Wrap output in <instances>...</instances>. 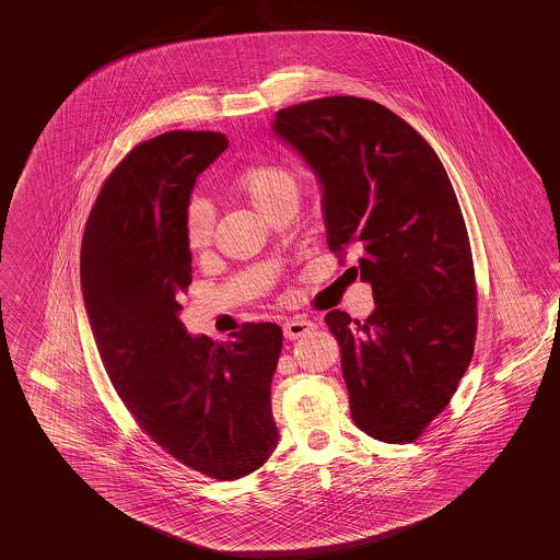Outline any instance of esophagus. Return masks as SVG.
I'll return each instance as SVG.
<instances>
[{"mask_svg":"<svg viewBox=\"0 0 560 560\" xmlns=\"http://www.w3.org/2000/svg\"><path fill=\"white\" fill-rule=\"evenodd\" d=\"M314 328H316V324L312 323L310 318H304V316H293L291 320L283 324V332H285V339L289 340L300 339L307 332H312Z\"/></svg>","mask_w":560,"mask_h":560,"instance_id":"obj_1","label":"esophagus"}]
</instances>
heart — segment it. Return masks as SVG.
<instances>
[{"mask_svg": "<svg viewBox=\"0 0 560 560\" xmlns=\"http://www.w3.org/2000/svg\"><path fill=\"white\" fill-rule=\"evenodd\" d=\"M236 188L255 205L256 209L267 218L279 205L298 199V178L291 170L277 164H256L248 166L237 176ZM185 242L188 250L195 255L205 253L215 232V211L207 199H190L183 218Z\"/></svg>", "mask_w": 560, "mask_h": 560, "instance_id": "obj_1", "label": "heart"}]
</instances>
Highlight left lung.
<instances>
[{"mask_svg": "<svg viewBox=\"0 0 560 560\" xmlns=\"http://www.w3.org/2000/svg\"><path fill=\"white\" fill-rule=\"evenodd\" d=\"M272 133L316 174L326 244L355 246L372 285L365 323L332 310L351 417L386 443L415 441L475 353V267L438 153L377 102L330 96L275 113Z\"/></svg>", "mask_w": 560, "mask_h": 560, "instance_id": "1", "label": "left lung"}]
</instances>
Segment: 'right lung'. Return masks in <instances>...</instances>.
Instances as JSON below:
<instances>
[{"label": "right lung", "mask_w": 560, "mask_h": 560, "mask_svg": "<svg viewBox=\"0 0 560 560\" xmlns=\"http://www.w3.org/2000/svg\"><path fill=\"white\" fill-rule=\"evenodd\" d=\"M228 148L211 131L137 145L104 183L85 223L82 293L98 353L137 424L172 458L218 480L260 468L277 447L271 382L277 324L228 342L188 335L178 298L192 281L183 218L199 174Z\"/></svg>", "instance_id": "obj_1"}]
</instances>
